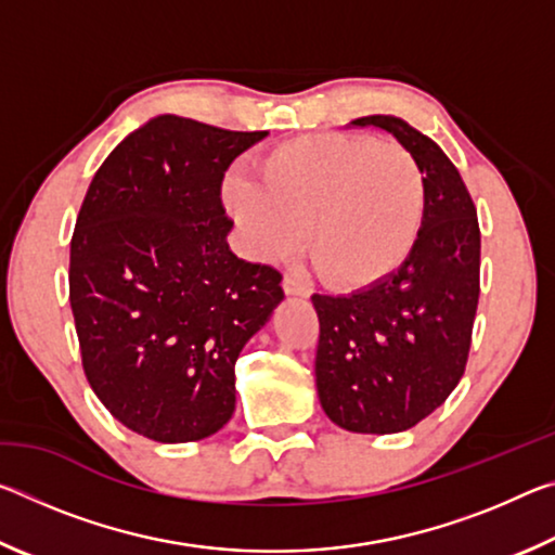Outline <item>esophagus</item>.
I'll return each mask as SVG.
<instances>
[{
  "mask_svg": "<svg viewBox=\"0 0 555 555\" xmlns=\"http://www.w3.org/2000/svg\"><path fill=\"white\" fill-rule=\"evenodd\" d=\"M281 286H284V294L286 296H298V298H308V294H311V291H308L304 284H300L298 279H294V276H284V281H281Z\"/></svg>",
  "mask_w": 555,
  "mask_h": 555,
  "instance_id": "obj_1",
  "label": "esophagus"
}]
</instances>
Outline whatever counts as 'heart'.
Returning <instances> with one entry per match:
<instances>
[{"mask_svg": "<svg viewBox=\"0 0 555 555\" xmlns=\"http://www.w3.org/2000/svg\"><path fill=\"white\" fill-rule=\"evenodd\" d=\"M257 178L232 171L224 210L257 259L306 251L337 288H367L393 274L416 247L426 212V178L401 144L345 134L286 139L255 164Z\"/></svg>", "mask_w": 555, "mask_h": 555, "instance_id": "heart-1", "label": "heart"}]
</instances>
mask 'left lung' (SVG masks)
<instances>
[{
    "instance_id": "1",
    "label": "left lung",
    "mask_w": 555,
    "mask_h": 555,
    "mask_svg": "<svg viewBox=\"0 0 555 555\" xmlns=\"http://www.w3.org/2000/svg\"><path fill=\"white\" fill-rule=\"evenodd\" d=\"M350 127L387 131L426 178V212L403 264L347 296L313 294L315 387L325 416L352 434H401L443 403L465 372L480 296V228L457 168L393 115Z\"/></svg>"
}]
</instances>
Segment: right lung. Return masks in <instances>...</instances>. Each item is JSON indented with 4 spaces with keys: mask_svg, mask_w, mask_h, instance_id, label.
<instances>
[{
    "mask_svg": "<svg viewBox=\"0 0 555 555\" xmlns=\"http://www.w3.org/2000/svg\"><path fill=\"white\" fill-rule=\"evenodd\" d=\"M267 131L158 115L98 168L70 242L82 370L121 426L203 440L234 411V362L284 300L281 274L240 259L220 185Z\"/></svg>",
    "mask_w": 555,
    "mask_h": 555,
    "instance_id": "right-lung-1",
    "label": "right lung"
}]
</instances>
